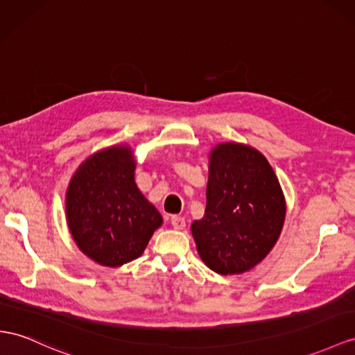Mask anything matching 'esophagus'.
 <instances>
[{
  "instance_id": "34e87169",
  "label": "esophagus",
  "mask_w": 355,
  "mask_h": 355,
  "mask_svg": "<svg viewBox=\"0 0 355 355\" xmlns=\"http://www.w3.org/2000/svg\"><path fill=\"white\" fill-rule=\"evenodd\" d=\"M171 225H172V228L174 230H184V226H186V219L184 217H181V216H172L171 217Z\"/></svg>"
}]
</instances>
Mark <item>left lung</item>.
<instances>
[{"label":"left lung","instance_id":"obj_1","mask_svg":"<svg viewBox=\"0 0 355 355\" xmlns=\"http://www.w3.org/2000/svg\"><path fill=\"white\" fill-rule=\"evenodd\" d=\"M285 210L279 180L259 151L235 142L217 145L205 214L192 223L199 257L223 276L253 268L276 244Z\"/></svg>","mask_w":355,"mask_h":355}]
</instances>
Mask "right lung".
I'll use <instances>...</instances> for the list:
<instances>
[{
  "instance_id": "obj_1",
  "label": "right lung",
  "mask_w": 355,
  "mask_h": 355,
  "mask_svg": "<svg viewBox=\"0 0 355 355\" xmlns=\"http://www.w3.org/2000/svg\"><path fill=\"white\" fill-rule=\"evenodd\" d=\"M66 213L78 248L106 267L139 258L162 225L160 213L136 187L127 147L98 151L79 166L67 189Z\"/></svg>"
}]
</instances>
